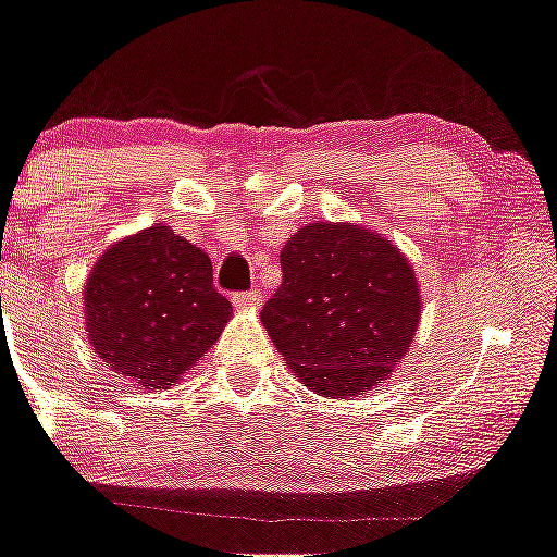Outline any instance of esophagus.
<instances>
[{
  "mask_svg": "<svg viewBox=\"0 0 557 557\" xmlns=\"http://www.w3.org/2000/svg\"><path fill=\"white\" fill-rule=\"evenodd\" d=\"M234 307H237V310H258V307H261V290L237 294L234 296Z\"/></svg>",
  "mask_w": 557,
  "mask_h": 557,
  "instance_id": "1",
  "label": "esophagus"
}]
</instances>
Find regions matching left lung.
<instances>
[{
    "label": "left lung",
    "instance_id": "left-lung-1",
    "mask_svg": "<svg viewBox=\"0 0 557 557\" xmlns=\"http://www.w3.org/2000/svg\"><path fill=\"white\" fill-rule=\"evenodd\" d=\"M283 285L263 329L296 377L331 398H356L409 352L423 299L409 258L358 223H307L280 252Z\"/></svg>",
    "mask_w": 557,
    "mask_h": 557
}]
</instances>
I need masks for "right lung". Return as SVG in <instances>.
Returning <instances> with one entry per match:
<instances>
[{
	"instance_id": "1",
	"label": "right lung",
	"mask_w": 557,
	"mask_h": 557,
	"mask_svg": "<svg viewBox=\"0 0 557 557\" xmlns=\"http://www.w3.org/2000/svg\"><path fill=\"white\" fill-rule=\"evenodd\" d=\"M83 310L97 356L150 391L188 374L232 320L210 256L164 223L107 247L86 280Z\"/></svg>"
}]
</instances>
